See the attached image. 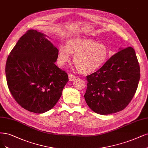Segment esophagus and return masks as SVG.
I'll list each match as a JSON object with an SVG mask.
<instances>
[{
    "mask_svg": "<svg viewBox=\"0 0 148 148\" xmlns=\"http://www.w3.org/2000/svg\"><path fill=\"white\" fill-rule=\"evenodd\" d=\"M69 81H72L76 78V76L73 74H70L69 75Z\"/></svg>",
    "mask_w": 148,
    "mask_h": 148,
    "instance_id": "1",
    "label": "esophagus"
}]
</instances>
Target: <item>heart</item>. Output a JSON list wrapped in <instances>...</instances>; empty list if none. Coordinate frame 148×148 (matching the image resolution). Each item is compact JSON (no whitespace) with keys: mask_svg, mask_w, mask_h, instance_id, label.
I'll return each mask as SVG.
<instances>
[{"mask_svg":"<svg viewBox=\"0 0 148 148\" xmlns=\"http://www.w3.org/2000/svg\"><path fill=\"white\" fill-rule=\"evenodd\" d=\"M108 49L101 43L83 37L70 38L66 45L58 48V61L60 66L70 62V54L73 55V63L81 73L88 74L102 67L108 57Z\"/></svg>","mask_w":148,"mask_h":148,"instance_id":"obj_1","label":"heart"}]
</instances>
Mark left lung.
Listing matches in <instances>:
<instances>
[{
	"mask_svg": "<svg viewBox=\"0 0 148 148\" xmlns=\"http://www.w3.org/2000/svg\"><path fill=\"white\" fill-rule=\"evenodd\" d=\"M140 78V66L134 49L119 48L96 72L86 76V103L101 115L123 110L134 97Z\"/></svg>",
	"mask_w": 148,
	"mask_h": 148,
	"instance_id": "left-lung-1",
	"label": "left lung"
}]
</instances>
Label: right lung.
Segmentation results:
<instances>
[{"label":"right lung","mask_w":148,"mask_h":148,"mask_svg":"<svg viewBox=\"0 0 148 148\" xmlns=\"http://www.w3.org/2000/svg\"><path fill=\"white\" fill-rule=\"evenodd\" d=\"M47 37L28 30L10 52L5 66L7 85L14 100L38 114L53 108L69 81L67 73L55 64L58 49Z\"/></svg>","instance_id":"1"}]
</instances>
